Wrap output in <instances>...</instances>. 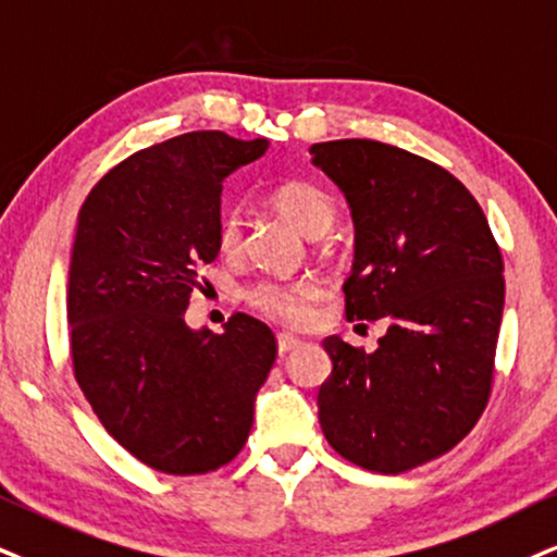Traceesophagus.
<instances>
[{"label": "esophagus", "instance_id": "34e87169", "mask_svg": "<svg viewBox=\"0 0 557 557\" xmlns=\"http://www.w3.org/2000/svg\"><path fill=\"white\" fill-rule=\"evenodd\" d=\"M276 346H278V354L286 356V354L297 351V348L301 346V341L297 338V335H292V333H278L276 335Z\"/></svg>", "mask_w": 557, "mask_h": 557}]
</instances>
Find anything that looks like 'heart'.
<instances>
[{
	"label": "heart",
	"instance_id": "heart-1",
	"mask_svg": "<svg viewBox=\"0 0 557 557\" xmlns=\"http://www.w3.org/2000/svg\"><path fill=\"white\" fill-rule=\"evenodd\" d=\"M271 201L276 209L297 224L305 235L331 230L335 219V201L325 188L310 181H289L273 188ZM243 239L239 214L235 209H222L216 222V245L222 252H235ZM320 297V281L312 276L301 278H263L247 289V301L263 312L265 318L284 325H305L312 314V301Z\"/></svg>",
	"mask_w": 557,
	"mask_h": 557
}]
</instances>
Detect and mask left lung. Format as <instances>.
Segmentation results:
<instances>
[{"label": "left lung", "mask_w": 557, "mask_h": 557, "mask_svg": "<svg viewBox=\"0 0 557 557\" xmlns=\"http://www.w3.org/2000/svg\"><path fill=\"white\" fill-rule=\"evenodd\" d=\"M310 154L354 219L346 318L389 322L372 354L322 341L333 361L318 393L322 434L348 462L397 475L449 451L485 410L504 260L480 203L438 164L372 139Z\"/></svg>", "instance_id": "obj_1"}]
</instances>
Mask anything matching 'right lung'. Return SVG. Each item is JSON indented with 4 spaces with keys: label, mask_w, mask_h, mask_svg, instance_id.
Returning <instances> with one entry per match:
<instances>
[{
    "label": "right lung",
    "mask_w": 557,
    "mask_h": 557,
    "mask_svg": "<svg viewBox=\"0 0 557 557\" xmlns=\"http://www.w3.org/2000/svg\"><path fill=\"white\" fill-rule=\"evenodd\" d=\"M268 139L190 132L115 164L79 209L66 284L74 376L106 431L168 475L232 462L252 429L276 338L250 314L224 333L185 322L219 256L222 183Z\"/></svg>",
    "instance_id": "1"
}]
</instances>
